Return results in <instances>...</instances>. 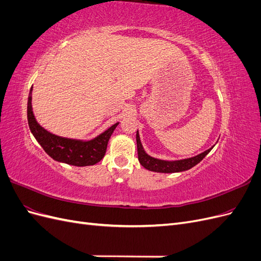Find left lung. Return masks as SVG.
Segmentation results:
<instances>
[{
    "label": "left lung",
    "mask_w": 261,
    "mask_h": 261,
    "mask_svg": "<svg viewBox=\"0 0 261 261\" xmlns=\"http://www.w3.org/2000/svg\"><path fill=\"white\" fill-rule=\"evenodd\" d=\"M136 141H137V151H138V160L139 163L143 167L149 171L156 172V173H177L187 171L189 169L194 168L195 165L198 164L204 156H206L212 148L216 145H213L211 148H209L206 151H203L199 154H197L192 158H186V159L180 160H162L158 159V158L151 156L146 152V150L141 144L139 132L136 133Z\"/></svg>",
    "instance_id": "1"
}]
</instances>
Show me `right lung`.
Masks as SVG:
<instances>
[{
    "instance_id": "1",
    "label": "right lung",
    "mask_w": 261,
    "mask_h": 261,
    "mask_svg": "<svg viewBox=\"0 0 261 261\" xmlns=\"http://www.w3.org/2000/svg\"><path fill=\"white\" fill-rule=\"evenodd\" d=\"M31 102H33V87L29 91L27 105L29 128L39 145L53 160L75 167H88V165L97 164L103 159L110 137L112 136L114 129L120 123H115L111 127L88 140L62 137L46 130L37 122Z\"/></svg>"
}]
</instances>
